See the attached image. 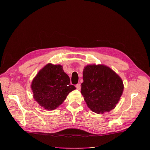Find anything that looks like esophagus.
<instances>
[{"mask_svg": "<svg viewBox=\"0 0 150 150\" xmlns=\"http://www.w3.org/2000/svg\"><path fill=\"white\" fill-rule=\"evenodd\" d=\"M76 88H77V89H78V90H79L80 89H81V84H76Z\"/></svg>", "mask_w": 150, "mask_h": 150, "instance_id": "34e87169", "label": "esophagus"}]
</instances>
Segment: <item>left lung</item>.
Segmentation results:
<instances>
[{"label":"left lung","mask_w":150,"mask_h":150,"mask_svg":"<svg viewBox=\"0 0 150 150\" xmlns=\"http://www.w3.org/2000/svg\"><path fill=\"white\" fill-rule=\"evenodd\" d=\"M81 94L89 108L100 114L113 110L123 91L118 75L103 65H88L83 71Z\"/></svg>","instance_id":"left-lung-1"}]
</instances>
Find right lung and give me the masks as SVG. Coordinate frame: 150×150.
I'll return each mask as SVG.
<instances>
[{
    "label": "right lung",
    "instance_id": "obj_1",
    "mask_svg": "<svg viewBox=\"0 0 150 150\" xmlns=\"http://www.w3.org/2000/svg\"><path fill=\"white\" fill-rule=\"evenodd\" d=\"M34 98L40 106L53 110L61 105L67 94L76 89L61 65L48 64L36 75L31 84Z\"/></svg>",
    "mask_w": 150,
    "mask_h": 150
}]
</instances>
